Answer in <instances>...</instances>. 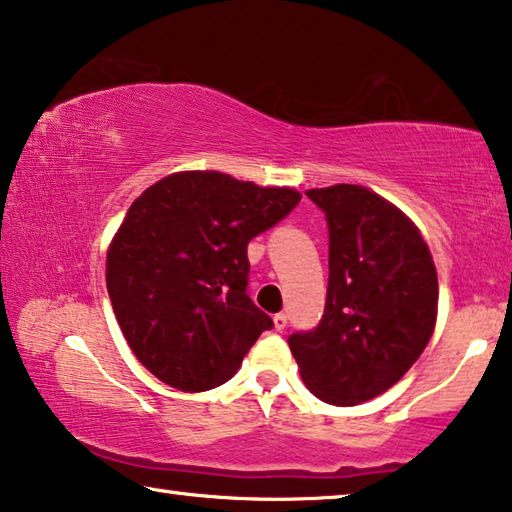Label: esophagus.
Segmentation results:
<instances>
[{
  "label": "esophagus",
  "instance_id": "34e87169",
  "mask_svg": "<svg viewBox=\"0 0 512 512\" xmlns=\"http://www.w3.org/2000/svg\"><path fill=\"white\" fill-rule=\"evenodd\" d=\"M287 323H289L287 314H275L273 316V325H275L277 332H284V329H287Z\"/></svg>",
  "mask_w": 512,
  "mask_h": 512
}]
</instances>
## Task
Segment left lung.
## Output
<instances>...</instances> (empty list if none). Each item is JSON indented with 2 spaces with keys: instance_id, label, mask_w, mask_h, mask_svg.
Segmentation results:
<instances>
[{
  "instance_id": "1",
  "label": "left lung",
  "mask_w": 512,
  "mask_h": 512,
  "mask_svg": "<svg viewBox=\"0 0 512 512\" xmlns=\"http://www.w3.org/2000/svg\"><path fill=\"white\" fill-rule=\"evenodd\" d=\"M327 216L329 282L314 332L289 336L318 400L354 406L386 393L427 348L438 318V273L422 232L361 185L307 189Z\"/></svg>"
}]
</instances>
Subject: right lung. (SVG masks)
<instances>
[{
  "mask_svg": "<svg viewBox=\"0 0 512 512\" xmlns=\"http://www.w3.org/2000/svg\"><path fill=\"white\" fill-rule=\"evenodd\" d=\"M300 201L221 171H176L135 198L106 255L108 296L137 361L203 393L241 368L273 320L246 296L248 241Z\"/></svg>",
  "mask_w": 512,
  "mask_h": 512,
  "instance_id": "add662e5",
  "label": "right lung"
}]
</instances>
